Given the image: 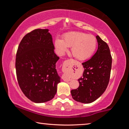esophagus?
Masks as SVG:
<instances>
[{"label": "esophagus", "instance_id": "obj_1", "mask_svg": "<svg viewBox=\"0 0 129 129\" xmlns=\"http://www.w3.org/2000/svg\"><path fill=\"white\" fill-rule=\"evenodd\" d=\"M67 61H65L64 64V67L67 66ZM62 78L64 81H70L71 80V78H70L69 77H68L67 75H65L62 76Z\"/></svg>", "mask_w": 129, "mask_h": 129}]
</instances>
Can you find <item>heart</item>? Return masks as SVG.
I'll use <instances>...</instances> for the list:
<instances>
[{
	"label": "heart",
	"mask_w": 129,
	"mask_h": 129,
	"mask_svg": "<svg viewBox=\"0 0 129 129\" xmlns=\"http://www.w3.org/2000/svg\"><path fill=\"white\" fill-rule=\"evenodd\" d=\"M97 39L93 35L81 32H70L63 35V39L56 38L54 47L59 54H63L71 47L73 56L79 60H85L93 55L97 48Z\"/></svg>",
	"instance_id": "b5f03b06"
}]
</instances>
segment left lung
<instances>
[{
    "instance_id": "8db88e82",
    "label": "left lung",
    "mask_w": 129,
    "mask_h": 129,
    "mask_svg": "<svg viewBox=\"0 0 129 129\" xmlns=\"http://www.w3.org/2000/svg\"><path fill=\"white\" fill-rule=\"evenodd\" d=\"M98 49L92 57L82 63L84 71L78 80L80 85L71 90L73 99L77 102L89 104L105 91L110 80L112 57L108 45L96 36Z\"/></svg>"
}]
</instances>
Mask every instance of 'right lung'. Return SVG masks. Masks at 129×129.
Segmentation results:
<instances>
[{"instance_id":"add662e5","label":"right lung","mask_w":129,"mask_h":129,"mask_svg":"<svg viewBox=\"0 0 129 129\" xmlns=\"http://www.w3.org/2000/svg\"><path fill=\"white\" fill-rule=\"evenodd\" d=\"M48 29H36L24 36L16 56V72L21 91L35 103L53 99L60 77L56 69L59 57L54 52Z\"/></svg>"}]
</instances>
